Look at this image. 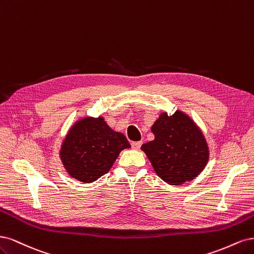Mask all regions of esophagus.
I'll use <instances>...</instances> for the list:
<instances>
[{"label": "esophagus", "mask_w": 254, "mask_h": 254, "mask_svg": "<svg viewBox=\"0 0 254 254\" xmlns=\"http://www.w3.org/2000/svg\"><path fill=\"white\" fill-rule=\"evenodd\" d=\"M142 144V141H134L132 142V148L135 150H139Z\"/></svg>", "instance_id": "esophagus-1"}]
</instances>
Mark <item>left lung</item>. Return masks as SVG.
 I'll list each match as a JSON object with an SVG mask.
<instances>
[{"instance_id": "left-lung-1", "label": "left lung", "mask_w": 254, "mask_h": 254, "mask_svg": "<svg viewBox=\"0 0 254 254\" xmlns=\"http://www.w3.org/2000/svg\"><path fill=\"white\" fill-rule=\"evenodd\" d=\"M155 139L143 143L156 174L169 185H183L197 176L209 160L204 136L194 121L181 111L161 113L151 127Z\"/></svg>"}]
</instances>
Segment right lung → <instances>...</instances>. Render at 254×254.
Listing matches in <instances>:
<instances>
[{"label":"right lung","mask_w":254,"mask_h":254,"mask_svg":"<svg viewBox=\"0 0 254 254\" xmlns=\"http://www.w3.org/2000/svg\"><path fill=\"white\" fill-rule=\"evenodd\" d=\"M128 148L127 137L113 130L103 117H85L69 128L60 158L72 178L89 184L108 173L120 152Z\"/></svg>","instance_id":"right-lung-1"}]
</instances>
